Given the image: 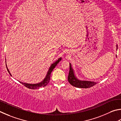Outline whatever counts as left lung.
I'll use <instances>...</instances> for the list:
<instances>
[{"instance_id": "obj_1", "label": "left lung", "mask_w": 121, "mask_h": 121, "mask_svg": "<svg viewBox=\"0 0 121 121\" xmlns=\"http://www.w3.org/2000/svg\"><path fill=\"white\" fill-rule=\"evenodd\" d=\"M116 47H117V46ZM68 81L71 85H72L74 86H75V87L80 88H89L97 84L96 82H95L81 81V80H78L75 77L74 75V72L73 71V69L72 67L71 64L70 63H69V72L68 76Z\"/></svg>"}]
</instances>
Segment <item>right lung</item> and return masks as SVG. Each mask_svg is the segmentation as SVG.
I'll return each instance as SVG.
<instances>
[{"label": "right lung", "instance_id": "obj_1", "mask_svg": "<svg viewBox=\"0 0 121 121\" xmlns=\"http://www.w3.org/2000/svg\"><path fill=\"white\" fill-rule=\"evenodd\" d=\"M61 59H62V58H59V59H58V60H57L56 62L52 64V65H51L49 69V70H48V72H47V75L46 76V78H44L43 81H42L41 82H40V83H37V84H29V83H23V82H20L21 83H22V84H23V85H24L25 86H26V88H29V89H37L41 88V87H42V86H47V84L49 83V80L50 79L51 73H52V70L54 69L55 67H56V66L57 65V64H58V63L61 60ZM6 67H7L8 72H9V74L11 75L9 70H8V69H7V65H6Z\"/></svg>", "mask_w": 121, "mask_h": 121}]
</instances>
